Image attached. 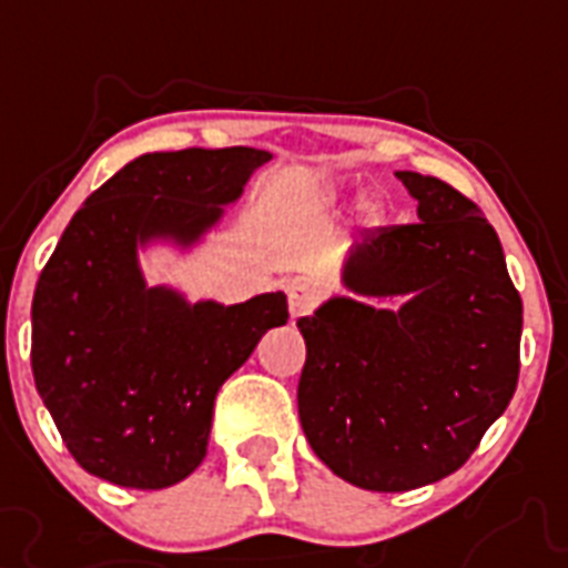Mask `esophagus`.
<instances>
[{
    "instance_id": "esophagus-1",
    "label": "esophagus",
    "mask_w": 568,
    "mask_h": 568,
    "mask_svg": "<svg viewBox=\"0 0 568 568\" xmlns=\"http://www.w3.org/2000/svg\"><path fill=\"white\" fill-rule=\"evenodd\" d=\"M288 312H292V318H301L306 312H312V306L318 303V288L310 283V280H294L288 288Z\"/></svg>"
}]
</instances>
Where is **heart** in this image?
I'll use <instances>...</instances> for the list:
<instances>
[{
    "mask_svg": "<svg viewBox=\"0 0 568 568\" xmlns=\"http://www.w3.org/2000/svg\"><path fill=\"white\" fill-rule=\"evenodd\" d=\"M365 214H368V217H377L379 205L377 203H365Z\"/></svg>",
    "mask_w": 568,
    "mask_h": 568,
    "instance_id": "1",
    "label": "heart"
}]
</instances>
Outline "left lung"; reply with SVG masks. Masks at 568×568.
<instances>
[{"label":"left lung","instance_id":"obj_1","mask_svg":"<svg viewBox=\"0 0 568 568\" xmlns=\"http://www.w3.org/2000/svg\"><path fill=\"white\" fill-rule=\"evenodd\" d=\"M397 180L418 200V223L365 232L345 285L400 297V310L329 297L297 321L303 433L333 475L372 493L454 475L519 383L521 297L493 223L436 176Z\"/></svg>","mask_w":568,"mask_h":568}]
</instances>
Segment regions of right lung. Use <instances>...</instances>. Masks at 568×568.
Instances as JSON below:
<instances>
[{"mask_svg":"<svg viewBox=\"0 0 568 568\" xmlns=\"http://www.w3.org/2000/svg\"><path fill=\"white\" fill-rule=\"evenodd\" d=\"M271 162L253 146L146 153L93 191L40 271L31 374L67 450L126 489H168L205 457L217 388L288 321L283 292L221 306L146 288L138 247L194 244Z\"/></svg>","mask_w":568,"mask_h":568,"instance_id":"add662e5","label":"right lung"}]
</instances>
